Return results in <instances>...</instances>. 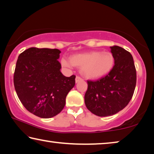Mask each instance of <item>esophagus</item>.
Segmentation results:
<instances>
[{"instance_id":"obj_1","label":"esophagus","mask_w":154,"mask_h":154,"mask_svg":"<svg viewBox=\"0 0 154 154\" xmlns=\"http://www.w3.org/2000/svg\"><path fill=\"white\" fill-rule=\"evenodd\" d=\"M82 79L80 77H79V76H77L76 77V78H75V82L76 83H78V82H81V81H82Z\"/></svg>"}]
</instances>
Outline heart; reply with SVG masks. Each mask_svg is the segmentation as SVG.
<instances>
[{
	"label": "heart",
	"instance_id": "heart-1",
	"mask_svg": "<svg viewBox=\"0 0 154 154\" xmlns=\"http://www.w3.org/2000/svg\"><path fill=\"white\" fill-rule=\"evenodd\" d=\"M114 64L113 54L109 51H93L77 53L70 56L69 61L62 58L63 67L81 68V73L87 79H94L102 77L111 71Z\"/></svg>",
	"mask_w": 154,
	"mask_h": 154
}]
</instances>
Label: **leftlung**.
Wrapping results in <instances>:
<instances>
[{
	"label": "left lung",
	"instance_id": "8db88e82",
	"mask_svg": "<svg viewBox=\"0 0 154 154\" xmlns=\"http://www.w3.org/2000/svg\"><path fill=\"white\" fill-rule=\"evenodd\" d=\"M114 57L111 71L97 81L88 80L84 100L86 108L99 116L116 114L128 106L136 84L132 55L119 46H110Z\"/></svg>",
	"mask_w": 154,
	"mask_h": 154
}]
</instances>
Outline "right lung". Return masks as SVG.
<instances>
[{
	"label": "right lung",
	"mask_w": 154,
	"mask_h": 154,
	"mask_svg": "<svg viewBox=\"0 0 154 154\" xmlns=\"http://www.w3.org/2000/svg\"><path fill=\"white\" fill-rule=\"evenodd\" d=\"M57 48L31 47L18 56L14 84L24 108L43 119L57 115L64 108L66 97L75 86V76L65 77L57 60Z\"/></svg>",
	"instance_id": "obj_1"
}]
</instances>
